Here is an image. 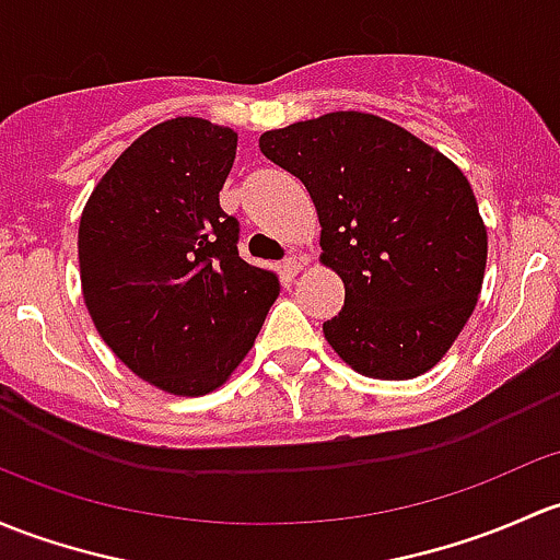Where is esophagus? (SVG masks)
Masks as SVG:
<instances>
[{
	"label": "esophagus",
	"mask_w": 560,
	"mask_h": 560,
	"mask_svg": "<svg viewBox=\"0 0 560 560\" xmlns=\"http://www.w3.org/2000/svg\"><path fill=\"white\" fill-rule=\"evenodd\" d=\"M300 270H303V260H300V257H295V255L287 257V260H284V273H287V279H295Z\"/></svg>",
	"instance_id": "1"
}]
</instances>
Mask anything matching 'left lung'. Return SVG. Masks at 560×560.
I'll return each instance as SVG.
<instances>
[{"mask_svg":"<svg viewBox=\"0 0 560 560\" xmlns=\"http://www.w3.org/2000/svg\"><path fill=\"white\" fill-rule=\"evenodd\" d=\"M260 150L316 206L319 262L346 290L322 327L335 354L381 381L432 370L486 276V222L462 168L397 122L354 109L265 131Z\"/></svg>","mask_w":560,"mask_h":560,"instance_id":"obj_1","label":"left lung"}]
</instances>
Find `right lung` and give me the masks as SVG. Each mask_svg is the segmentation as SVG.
<instances>
[{
  "instance_id": "1",
  "label": "right lung",
  "mask_w": 560,
  "mask_h": 560,
  "mask_svg": "<svg viewBox=\"0 0 560 560\" xmlns=\"http://www.w3.org/2000/svg\"><path fill=\"white\" fill-rule=\"evenodd\" d=\"M238 133L203 117L144 131L80 217L82 300L112 354L176 397L225 384L255 346L279 276L241 260L220 209Z\"/></svg>"
}]
</instances>
